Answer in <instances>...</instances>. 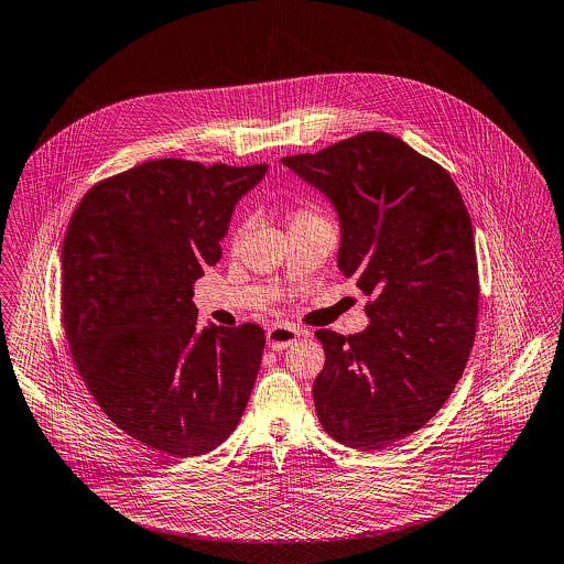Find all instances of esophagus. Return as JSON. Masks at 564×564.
Here are the masks:
<instances>
[{
	"label": "esophagus",
	"instance_id": "34e87169",
	"mask_svg": "<svg viewBox=\"0 0 564 564\" xmlns=\"http://www.w3.org/2000/svg\"><path fill=\"white\" fill-rule=\"evenodd\" d=\"M300 336H304V329L280 323V325H273L271 329H267V345L273 351H282V349L295 345L300 340Z\"/></svg>",
	"mask_w": 564,
	"mask_h": 564
}]
</instances>
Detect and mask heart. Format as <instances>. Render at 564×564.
<instances>
[{"mask_svg":"<svg viewBox=\"0 0 564 564\" xmlns=\"http://www.w3.org/2000/svg\"><path fill=\"white\" fill-rule=\"evenodd\" d=\"M306 217H316V210H314L312 206H306V208H300V210H297V213L293 215V221H297V219H306ZM239 235H241V232L237 230V235H235V237L239 239Z\"/></svg>","mask_w":564,"mask_h":564,"instance_id":"b5f03b06","label":"heart"}]
</instances>
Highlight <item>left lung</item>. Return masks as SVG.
I'll list each match as a JSON object with an SVG mask.
<instances>
[{"instance_id":"1","label":"left lung","mask_w":564,"mask_h":564,"mask_svg":"<svg viewBox=\"0 0 564 564\" xmlns=\"http://www.w3.org/2000/svg\"><path fill=\"white\" fill-rule=\"evenodd\" d=\"M282 163L336 208L338 269L370 297L364 332H316L318 422L345 446L386 448L442 410L469 358L480 295L469 213L451 174L390 133Z\"/></svg>"}]
</instances>
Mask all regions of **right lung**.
Returning <instances> with one entry per match:
<instances>
[{
    "mask_svg": "<svg viewBox=\"0 0 564 564\" xmlns=\"http://www.w3.org/2000/svg\"><path fill=\"white\" fill-rule=\"evenodd\" d=\"M267 163L154 159L97 183L62 246V323L102 413L154 451L189 459L239 424L264 332L198 325L194 284L221 258L230 215Z\"/></svg>",
    "mask_w": 564,
    "mask_h": 564,
    "instance_id": "right-lung-1",
    "label": "right lung"
}]
</instances>
